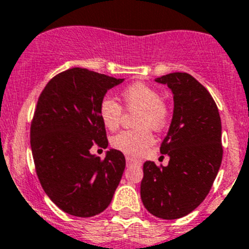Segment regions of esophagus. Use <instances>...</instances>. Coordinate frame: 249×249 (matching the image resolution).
Masks as SVG:
<instances>
[{
	"label": "esophagus",
	"instance_id": "esophagus-1",
	"mask_svg": "<svg viewBox=\"0 0 249 249\" xmlns=\"http://www.w3.org/2000/svg\"><path fill=\"white\" fill-rule=\"evenodd\" d=\"M126 163L127 164H132V163H138L136 160H134L132 157H126Z\"/></svg>",
	"mask_w": 249,
	"mask_h": 249
}]
</instances>
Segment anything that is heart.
I'll return each instance as SVG.
<instances>
[{
    "label": "heart",
    "mask_w": 249,
    "mask_h": 249,
    "mask_svg": "<svg viewBox=\"0 0 249 249\" xmlns=\"http://www.w3.org/2000/svg\"><path fill=\"white\" fill-rule=\"evenodd\" d=\"M122 98L129 110H139L136 117L138 130H124L111 140L114 148L129 156H140L155 142L151 129L160 131L168 122V106L160 97L156 88L143 82H135L122 90ZM99 118L110 131L120 125L123 108L115 99L104 97L98 106Z\"/></svg>",
    "instance_id": "b5f03b06"
}]
</instances>
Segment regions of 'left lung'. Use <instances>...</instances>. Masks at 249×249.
Returning a JSON list of instances; mask_svg holds the SVG:
<instances>
[{
  "label": "left lung",
  "mask_w": 249,
  "mask_h": 249,
  "mask_svg": "<svg viewBox=\"0 0 249 249\" xmlns=\"http://www.w3.org/2000/svg\"><path fill=\"white\" fill-rule=\"evenodd\" d=\"M173 92L174 110L160 151L168 166L143 163L141 200L156 217L179 219L198 208L210 192L222 161L221 119L209 90L187 72L157 78Z\"/></svg>",
  "instance_id": "obj_1"
}]
</instances>
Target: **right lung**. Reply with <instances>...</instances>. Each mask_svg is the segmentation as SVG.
<instances>
[{
	"mask_svg": "<svg viewBox=\"0 0 249 249\" xmlns=\"http://www.w3.org/2000/svg\"><path fill=\"white\" fill-rule=\"evenodd\" d=\"M122 82L72 67L51 78L39 96L30 125L36 176L53 203L70 215L101 213L122 179L123 152L110 150L106 159L89 152L94 145L108 146L98 106L107 90Z\"/></svg>",
	"mask_w": 249,
	"mask_h": 249,
	"instance_id": "obj_1",
	"label": "right lung"
}]
</instances>
